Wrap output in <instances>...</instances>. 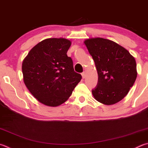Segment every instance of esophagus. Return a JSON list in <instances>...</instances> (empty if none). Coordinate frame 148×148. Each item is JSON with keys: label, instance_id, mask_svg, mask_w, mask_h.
<instances>
[{"label": "esophagus", "instance_id": "1", "mask_svg": "<svg viewBox=\"0 0 148 148\" xmlns=\"http://www.w3.org/2000/svg\"><path fill=\"white\" fill-rule=\"evenodd\" d=\"M82 77H83V78H85V77H86V73H85V72H82Z\"/></svg>", "mask_w": 148, "mask_h": 148}]
</instances>
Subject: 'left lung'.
I'll return each instance as SVG.
<instances>
[{
	"label": "left lung",
	"mask_w": 148,
	"mask_h": 148,
	"mask_svg": "<svg viewBox=\"0 0 148 148\" xmlns=\"http://www.w3.org/2000/svg\"><path fill=\"white\" fill-rule=\"evenodd\" d=\"M97 69V85L92 90L96 100L112 105L122 100L135 83L136 61L130 53L119 44L103 38L85 41Z\"/></svg>",
	"instance_id": "left-lung-1"
}]
</instances>
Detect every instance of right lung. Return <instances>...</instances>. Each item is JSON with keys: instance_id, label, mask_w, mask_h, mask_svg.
Segmentation results:
<instances>
[{"instance_id": "1", "label": "right lung", "mask_w": 148, "mask_h": 148, "mask_svg": "<svg viewBox=\"0 0 148 148\" xmlns=\"http://www.w3.org/2000/svg\"><path fill=\"white\" fill-rule=\"evenodd\" d=\"M71 45L66 39H45L32 48L23 61L25 84L42 104L50 107L62 104L82 79L66 54Z\"/></svg>"}]
</instances>
